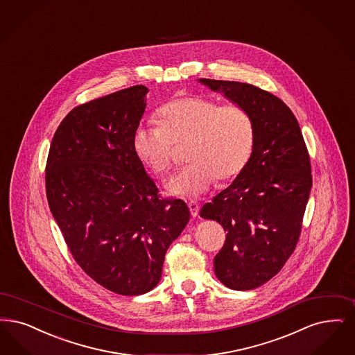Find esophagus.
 <instances>
[{
    "label": "esophagus",
    "instance_id": "esophagus-1",
    "mask_svg": "<svg viewBox=\"0 0 355 355\" xmlns=\"http://www.w3.org/2000/svg\"><path fill=\"white\" fill-rule=\"evenodd\" d=\"M187 206H189V210L193 216H197L199 214V205L197 200H189L187 202Z\"/></svg>",
    "mask_w": 355,
    "mask_h": 355
}]
</instances>
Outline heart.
<instances>
[{"instance_id": "1", "label": "heart", "mask_w": 355, "mask_h": 355, "mask_svg": "<svg viewBox=\"0 0 355 355\" xmlns=\"http://www.w3.org/2000/svg\"><path fill=\"white\" fill-rule=\"evenodd\" d=\"M187 141V165L166 181V190L181 198H196L219 181L235 178L248 164L255 145L251 114L238 104L199 95L180 96L158 110V124L135 129L133 150L157 175L171 169L173 144Z\"/></svg>"}]
</instances>
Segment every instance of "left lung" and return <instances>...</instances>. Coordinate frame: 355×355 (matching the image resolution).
Returning <instances> with one entry per match:
<instances>
[{"mask_svg":"<svg viewBox=\"0 0 355 355\" xmlns=\"http://www.w3.org/2000/svg\"><path fill=\"white\" fill-rule=\"evenodd\" d=\"M198 80L254 119L255 145L248 164L203 205L200 216L227 231L214 257L220 283L235 291L255 289L279 273L296 248L312 189L311 159L297 120L283 100L248 83Z\"/></svg>","mask_w":355,"mask_h":355,"instance_id":"8db88e82","label":"left lung"}]
</instances>
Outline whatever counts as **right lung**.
Here are the masks:
<instances>
[{"instance_id":"right-lung-1","label":"right lung","mask_w":355,"mask_h":355,"mask_svg":"<svg viewBox=\"0 0 355 355\" xmlns=\"http://www.w3.org/2000/svg\"><path fill=\"white\" fill-rule=\"evenodd\" d=\"M145 85L88 101L53 137L46 194L66 244L85 273L123 296L152 291L165 254L186 227L182 199H162L133 150Z\"/></svg>"}]
</instances>
